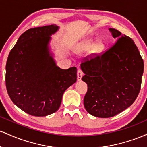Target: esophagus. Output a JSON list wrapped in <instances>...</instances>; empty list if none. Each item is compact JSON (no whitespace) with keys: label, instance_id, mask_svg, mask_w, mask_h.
I'll list each match as a JSON object with an SVG mask.
<instances>
[{"label":"esophagus","instance_id":"1","mask_svg":"<svg viewBox=\"0 0 147 147\" xmlns=\"http://www.w3.org/2000/svg\"><path fill=\"white\" fill-rule=\"evenodd\" d=\"M83 72L81 70H77V80L78 81H81L82 80V77H83Z\"/></svg>","mask_w":147,"mask_h":147}]
</instances>
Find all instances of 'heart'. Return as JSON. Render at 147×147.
<instances>
[{"label": "heart", "instance_id": "heart-1", "mask_svg": "<svg viewBox=\"0 0 147 147\" xmlns=\"http://www.w3.org/2000/svg\"><path fill=\"white\" fill-rule=\"evenodd\" d=\"M105 49V43L102 40H98L95 42L94 38H89L84 42L81 47V52H87L91 50V52L94 55H100Z\"/></svg>", "mask_w": 147, "mask_h": 147}]
</instances>
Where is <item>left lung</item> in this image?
Wrapping results in <instances>:
<instances>
[{"label": "left lung", "instance_id": "8db88e82", "mask_svg": "<svg viewBox=\"0 0 147 147\" xmlns=\"http://www.w3.org/2000/svg\"><path fill=\"white\" fill-rule=\"evenodd\" d=\"M115 43L101 55L82 63L88 85L84 104L95 117H113L133 104L141 88L144 61L129 36L109 28Z\"/></svg>", "mask_w": 147, "mask_h": 147}]
</instances>
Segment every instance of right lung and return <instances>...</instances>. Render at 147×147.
Listing matches in <instances>:
<instances>
[{
	"mask_svg": "<svg viewBox=\"0 0 147 147\" xmlns=\"http://www.w3.org/2000/svg\"><path fill=\"white\" fill-rule=\"evenodd\" d=\"M56 25L31 28L23 33L6 63L7 93L16 106L37 117L55 113L65 90L77 81V68H59L50 52Z\"/></svg>",
	"mask_w": 147,
	"mask_h": 147,
	"instance_id": "1",
	"label": "right lung"
}]
</instances>
